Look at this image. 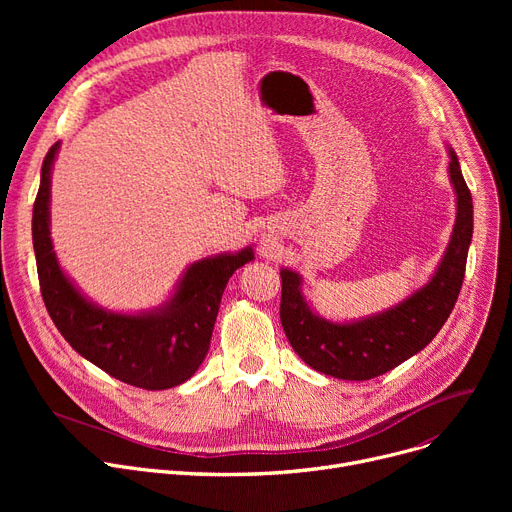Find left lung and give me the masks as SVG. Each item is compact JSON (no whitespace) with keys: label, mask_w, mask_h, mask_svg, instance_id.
Here are the masks:
<instances>
[{"label":"left lung","mask_w":512,"mask_h":512,"mask_svg":"<svg viewBox=\"0 0 512 512\" xmlns=\"http://www.w3.org/2000/svg\"><path fill=\"white\" fill-rule=\"evenodd\" d=\"M448 153V172L456 193V224L438 272L407 301L355 324H332L309 309L299 274L280 272L284 334L294 353L315 371L353 382L378 378L432 342L452 313L465 280L473 236V199L456 153L452 149Z\"/></svg>","instance_id":"obj_1"}]
</instances>
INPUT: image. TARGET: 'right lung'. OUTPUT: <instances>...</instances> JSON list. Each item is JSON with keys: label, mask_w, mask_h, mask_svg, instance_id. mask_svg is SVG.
Returning a JSON list of instances; mask_svg holds the SVG:
<instances>
[{"label": "right lung", "mask_w": 512, "mask_h": 512, "mask_svg": "<svg viewBox=\"0 0 512 512\" xmlns=\"http://www.w3.org/2000/svg\"><path fill=\"white\" fill-rule=\"evenodd\" d=\"M58 147L43 159L33 205V247L49 317L78 355L124 384L166 390L186 382L209 351L224 288L253 259L251 247L193 263L172 301L157 313L122 315L91 305L60 270L49 238V184Z\"/></svg>", "instance_id": "right-lung-1"}]
</instances>
